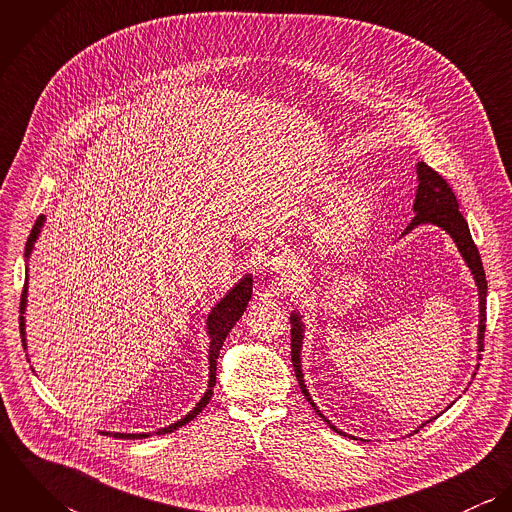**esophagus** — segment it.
Listing matches in <instances>:
<instances>
[{
	"label": "esophagus",
	"mask_w": 512,
	"mask_h": 512,
	"mask_svg": "<svg viewBox=\"0 0 512 512\" xmlns=\"http://www.w3.org/2000/svg\"><path fill=\"white\" fill-rule=\"evenodd\" d=\"M264 266L272 272L280 274V284H290L292 280L293 270H295V260L288 250L284 252H276L274 256H268L264 260Z\"/></svg>",
	"instance_id": "34e87169"
}]
</instances>
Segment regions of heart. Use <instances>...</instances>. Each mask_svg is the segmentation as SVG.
Listing matches in <instances>:
<instances>
[{"label": "heart", "instance_id": "1", "mask_svg": "<svg viewBox=\"0 0 512 512\" xmlns=\"http://www.w3.org/2000/svg\"><path fill=\"white\" fill-rule=\"evenodd\" d=\"M323 197H337L343 195V187L339 181H327L323 187ZM372 219V205L361 193L345 195L329 213L327 220V234L335 240H349L361 234Z\"/></svg>", "mask_w": 512, "mask_h": 512}]
</instances>
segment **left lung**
Listing matches in <instances>:
<instances>
[{"mask_svg":"<svg viewBox=\"0 0 512 512\" xmlns=\"http://www.w3.org/2000/svg\"><path fill=\"white\" fill-rule=\"evenodd\" d=\"M418 193H416V203H414V211L416 217L406 226L404 234H408L412 228L420 226V224H436L439 228H443L457 244L463 260L467 262V266L471 268V274L475 278V284L479 288V351H483V339H485V321H487V278H485V270H483V262L479 256V250L471 238L467 220L463 219V215L459 213V205L457 199L453 195V189L449 187V183L439 175L438 171H434L430 165H426L424 161L418 163ZM292 363L299 388L303 392V396L307 398V402L313 406V410L337 432L347 436L345 432H339L313 404L305 382H303V374H301V341H303V325L297 313H293L292 319ZM479 368V366H477ZM426 426V424H424ZM418 432V430H416Z\"/></svg>","mask_w":512,"mask_h":512,"instance_id":"8db88e82","label":"left lung"}]
</instances>
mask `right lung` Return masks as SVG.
Returning a JSON list of instances; mask_svg holds the SVG:
<instances>
[{"mask_svg":"<svg viewBox=\"0 0 512 512\" xmlns=\"http://www.w3.org/2000/svg\"><path fill=\"white\" fill-rule=\"evenodd\" d=\"M43 222H45L43 215L35 220V226L31 228V234H29V238H27L25 258H29V254H31V250H33V244H35V240H37V236H39V232H41ZM250 297H252V278L246 276V278H242V280H240L230 292L226 293V295L220 299L219 303L213 307V311H211V315H209V321H207V325H209V337H211V347H209V363H211V366H209V370H211V374H209V390L205 392V396L201 398V402H199L183 420L171 424L169 428L157 430V432H155L157 436H159V434L173 432V430H179L181 426L189 424V422H191L193 418H197V414L209 404V400H211V396H213L215 382H217V359H219L222 343H224L228 331H230V329L236 325V321L242 317V313H244V309H246ZM25 301H27V282H25L23 293H21V307H19L21 313L25 311ZM19 329H21L23 347H25V319H23V315L19 317ZM104 434L108 436L110 432H104ZM112 436L120 439H142L147 438L149 434H112Z\"/></svg>","mask_w":512,"mask_h":512,"instance_id":"obj_1","label":"right lung"}]
</instances>
